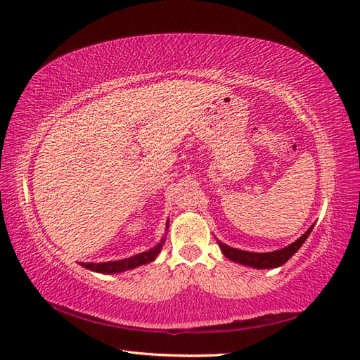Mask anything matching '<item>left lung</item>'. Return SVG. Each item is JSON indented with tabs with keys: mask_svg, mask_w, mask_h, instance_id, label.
Instances as JSON below:
<instances>
[{
	"mask_svg": "<svg viewBox=\"0 0 360 360\" xmlns=\"http://www.w3.org/2000/svg\"><path fill=\"white\" fill-rule=\"evenodd\" d=\"M312 229H314V224H312L308 231L300 236V238L295 240L294 243H290L289 246L278 249V250H274V252H259L258 254V252H248V250L231 248L221 241H218V244H219V249L224 254V257L232 259V262H235V263L254 267V269H274V267L285 264L288 259L303 246V243L307 241Z\"/></svg>",
	"mask_w": 360,
	"mask_h": 360,
	"instance_id": "8db88e82",
	"label": "left lung"
}]
</instances>
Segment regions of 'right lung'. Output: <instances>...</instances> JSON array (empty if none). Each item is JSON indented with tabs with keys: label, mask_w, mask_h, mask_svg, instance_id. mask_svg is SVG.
<instances>
[{
	"label": "right lung",
	"mask_w": 360,
	"mask_h": 360,
	"mask_svg": "<svg viewBox=\"0 0 360 360\" xmlns=\"http://www.w3.org/2000/svg\"><path fill=\"white\" fill-rule=\"evenodd\" d=\"M165 229H168V221ZM165 243V235L164 238L160 240L155 248H151L148 250L142 252V254L133 255L129 258H124V259H116V262H105V263H80L85 269H89L93 272H98V274H120L125 272L129 269H134V267H139L142 264H148L151 262H155L156 257L159 255V252L162 250V246Z\"/></svg>",
	"instance_id": "obj_1"
}]
</instances>
